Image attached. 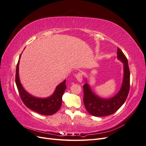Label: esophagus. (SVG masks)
Masks as SVG:
<instances>
[{
    "label": "esophagus",
    "instance_id": "1",
    "mask_svg": "<svg viewBox=\"0 0 146 146\" xmlns=\"http://www.w3.org/2000/svg\"><path fill=\"white\" fill-rule=\"evenodd\" d=\"M76 77L77 80H78V82L82 83V80H83V78H82V74L81 73H78L76 76Z\"/></svg>",
    "mask_w": 146,
    "mask_h": 146
}]
</instances>
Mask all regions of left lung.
<instances>
[{"instance_id": "left-lung-1", "label": "left lung", "mask_w": 146, "mask_h": 146, "mask_svg": "<svg viewBox=\"0 0 146 146\" xmlns=\"http://www.w3.org/2000/svg\"><path fill=\"white\" fill-rule=\"evenodd\" d=\"M117 58L123 63V79L121 89L117 93L110 98H102L92 90L86 78V83L83 85L85 107L91 115L103 117L111 115L118 110L124 104L130 89V70L128 60L120 48H117Z\"/></svg>"}]
</instances>
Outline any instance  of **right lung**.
Here are the masks:
<instances>
[{"mask_svg": "<svg viewBox=\"0 0 146 146\" xmlns=\"http://www.w3.org/2000/svg\"><path fill=\"white\" fill-rule=\"evenodd\" d=\"M21 54L19 56L18 63L16 66V84L22 100L27 108L39 114L45 116L54 114L61 108L62 104V96L66 88V80L57 85L54 93L47 98H38L29 94L24 89L19 78V65Z\"/></svg>", "mask_w": 146, "mask_h": 146, "instance_id": "1", "label": "right lung"}]
</instances>
